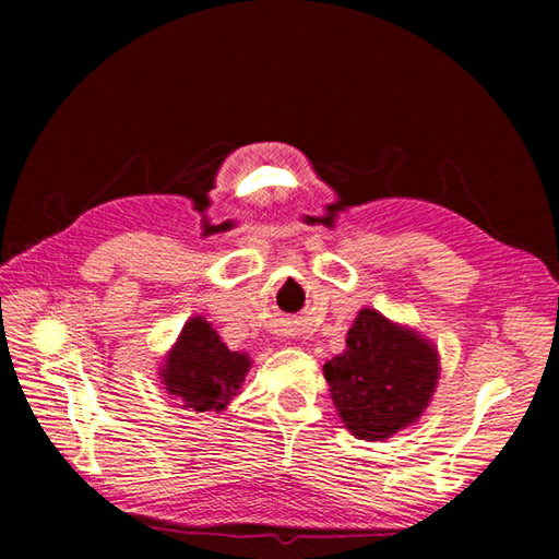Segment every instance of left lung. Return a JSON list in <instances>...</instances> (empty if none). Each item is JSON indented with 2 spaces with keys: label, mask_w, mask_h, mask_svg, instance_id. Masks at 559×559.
I'll return each instance as SVG.
<instances>
[{
  "label": "left lung",
  "mask_w": 559,
  "mask_h": 559,
  "mask_svg": "<svg viewBox=\"0 0 559 559\" xmlns=\"http://www.w3.org/2000/svg\"><path fill=\"white\" fill-rule=\"evenodd\" d=\"M346 346L324 365V377L348 430L360 439H386L418 420L439 377L430 343L374 310H362Z\"/></svg>",
  "instance_id": "8db88e82"
}]
</instances>
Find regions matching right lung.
I'll use <instances>...</instances> for the list:
<instances>
[{"label":"right lung","mask_w":559,"mask_h":559,"mask_svg":"<svg viewBox=\"0 0 559 559\" xmlns=\"http://www.w3.org/2000/svg\"><path fill=\"white\" fill-rule=\"evenodd\" d=\"M249 370L245 353H233L204 317H192L170 350L160 379L187 411H223Z\"/></svg>","instance_id":"add662e5"}]
</instances>
